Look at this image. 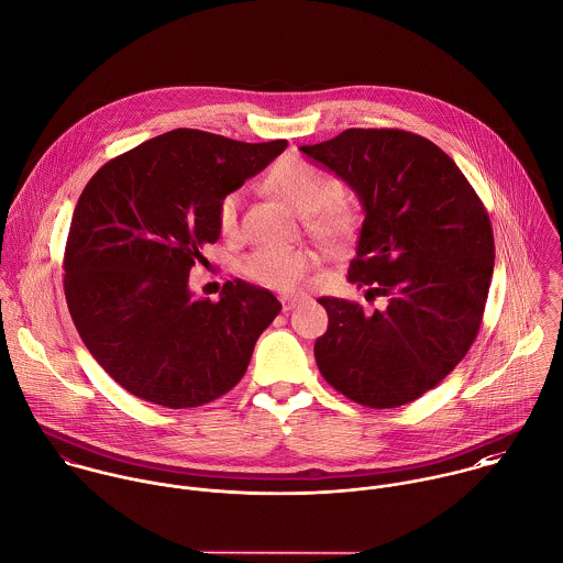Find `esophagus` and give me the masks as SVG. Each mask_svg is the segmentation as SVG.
Masks as SVG:
<instances>
[{
  "label": "esophagus",
  "instance_id": "1",
  "mask_svg": "<svg viewBox=\"0 0 563 563\" xmlns=\"http://www.w3.org/2000/svg\"><path fill=\"white\" fill-rule=\"evenodd\" d=\"M280 302H283V311H285V313L291 311V309L298 305V300H294V298H283Z\"/></svg>",
  "mask_w": 563,
  "mask_h": 563
}]
</instances>
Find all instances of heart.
Instances as JSON below:
<instances>
[{"mask_svg":"<svg viewBox=\"0 0 563 563\" xmlns=\"http://www.w3.org/2000/svg\"><path fill=\"white\" fill-rule=\"evenodd\" d=\"M272 188L300 214L307 230L327 247L346 245L360 230V206L342 197L340 181L300 157L283 159L269 175ZM241 192H228L219 203V228L225 236L236 234ZM313 254L302 247H258L241 263L243 276L274 291L296 294L302 289Z\"/></svg>","mask_w":563,"mask_h":563,"instance_id":"b5f03b06","label":"heart"}]
</instances>
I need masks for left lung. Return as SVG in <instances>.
Listing matches in <instances>:
<instances>
[{"label":"left lung","instance_id":"left-lung-1","mask_svg":"<svg viewBox=\"0 0 563 563\" xmlns=\"http://www.w3.org/2000/svg\"><path fill=\"white\" fill-rule=\"evenodd\" d=\"M357 195L364 223L349 280L360 302L320 298L322 377L368 408L410 404L445 379L474 344L494 276V230L456 162L401 129H346L300 146Z\"/></svg>","mask_w":563,"mask_h":563}]
</instances>
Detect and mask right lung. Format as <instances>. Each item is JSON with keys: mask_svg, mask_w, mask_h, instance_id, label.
<instances>
[{"mask_svg": "<svg viewBox=\"0 0 563 563\" xmlns=\"http://www.w3.org/2000/svg\"><path fill=\"white\" fill-rule=\"evenodd\" d=\"M287 148L173 129L107 162L74 208L63 289L91 357L131 395L197 408L232 390L283 305L225 283L195 298L188 274L221 234L219 203Z\"/></svg>", "mask_w": 563, "mask_h": 563, "instance_id": "obj_1", "label": "right lung"}]
</instances>
